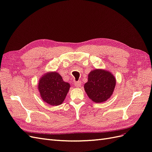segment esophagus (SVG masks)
<instances>
[{"label": "esophagus", "instance_id": "esophagus-1", "mask_svg": "<svg viewBox=\"0 0 152 152\" xmlns=\"http://www.w3.org/2000/svg\"><path fill=\"white\" fill-rule=\"evenodd\" d=\"M74 85H75V86H76L77 87H80L81 86V82H80V81L75 82Z\"/></svg>", "mask_w": 152, "mask_h": 152}]
</instances>
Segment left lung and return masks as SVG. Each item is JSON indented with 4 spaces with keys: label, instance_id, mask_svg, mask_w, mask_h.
Here are the masks:
<instances>
[{
    "label": "left lung",
    "instance_id": "obj_1",
    "mask_svg": "<svg viewBox=\"0 0 152 152\" xmlns=\"http://www.w3.org/2000/svg\"><path fill=\"white\" fill-rule=\"evenodd\" d=\"M116 85L112 73L103 69H94L90 72L84 89L88 97L95 103H103L108 99Z\"/></svg>",
    "mask_w": 152,
    "mask_h": 152
}]
</instances>
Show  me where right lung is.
Returning a JSON list of instances; mask_svg holds the SVG:
<instances>
[{
	"label": "right lung",
	"mask_w": 152,
	"mask_h": 152,
	"mask_svg": "<svg viewBox=\"0 0 152 152\" xmlns=\"http://www.w3.org/2000/svg\"><path fill=\"white\" fill-rule=\"evenodd\" d=\"M70 87V84L64 81L59 73L49 72L40 78L37 88L44 102L58 106L64 102Z\"/></svg>",
	"instance_id": "1"
}]
</instances>
